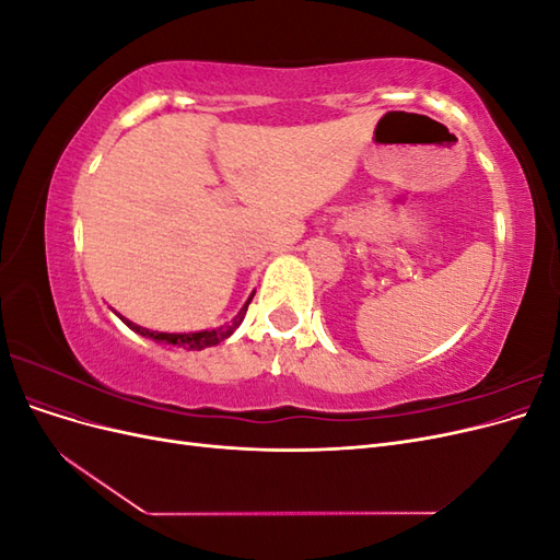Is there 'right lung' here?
<instances>
[{"label":"right lung","instance_id":"1","mask_svg":"<svg viewBox=\"0 0 560 560\" xmlns=\"http://www.w3.org/2000/svg\"><path fill=\"white\" fill-rule=\"evenodd\" d=\"M252 296H254V292H252L249 299L245 301V306L241 308V313L235 315L231 322H226V325L214 327V329H200V331H184V334L154 331V329H147V327L135 325V322L126 319L124 315H118V313H116V315L121 317L124 325L130 327L135 334H140V336H144V338H151V341H156V343L171 346V348H182V350H206V348H210V346H217V343L226 341V338H229L235 329L241 327V322H243V317H245V313H247V306H249Z\"/></svg>","mask_w":560,"mask_h":560}]
</instances>
